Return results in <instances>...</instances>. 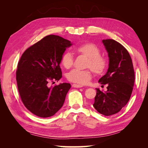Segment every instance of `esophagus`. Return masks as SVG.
<instances>
[{
	"instance_id": "1",
	"label": "esophagus",
	"mask_w": 148,
	"mask_h": 148,
	"mask_svg": "<svg viewBox=\"0 0 148 148\" xmlns=\"http://www.w3.org/2000/svg\"><path fill=\"white\" fill-rule=\"evenodd\" d=\"M72 87H73V88H82L83 86L82 85H79V84H73Z\"/></svg>"
}]
</instances>
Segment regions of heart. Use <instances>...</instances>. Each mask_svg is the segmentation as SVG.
<instances>
[{"instance_id": "obj_1", "label": "heart", "mask_w": 148, "mask_h": 148, "mask_svg": "<svg viewBox=\"0 0 148 148\" xmlns=\"http://www.w3.org/2000/svg\"><path fill=\"white\" fill-rule=\"evenodd\" d=\"M80 54L89 58L87 66L96 73H101L106 69L107 60L101 56L100 49L92 43H85L76 49ZM61 62L66 69H70L73 64V57L71 52L67 51L62 57ZM92 77L90 70H81L73 69L67 75L69 81L79 84L88 83Z\"/></svg>"}]
</instances>
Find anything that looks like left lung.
I'll use <instances>...</instances> for the list:
<instances>
[{
    "instance_id": "8db88e82",
    "label": "left lung",
    "mask_w": 148,
    "mask_h": 148,
    "mask_svg": "<svg viewBox=\"0 0 148 148\" xmlns=\"http://www.w3.org/2000/svg\"><path fill=\"white\" fill-rule=\"evenodd\" d=\"M109 57L106 73L99 79L101 84L107 85V91L96 88L93 106L106 116L118 113L130 100L135 82V72L132 58L122 44L114 39L102 41Z\"/></svg>"
}]
</instances>
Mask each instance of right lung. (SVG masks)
Segmentation results:
<instances>
[{
  "mask_svg": "<svg viewBox=\"0 0 148 148\" xmlns=\"http://www.w3.org/2000/svg\"><path fill=\"white\" fill-rule=\"evenodd\" d=\"M72 43L51 34L24 52L16 72L18 89L25 106L40 117L53 116L63 106L70 83L49 86V82L62 78V57Z\"/></svg>",
  "mask_w": 148,
  "mask_h": 148,
  "instance_id": "add662e5",
  "label": "right lung"
}]
</instances>
